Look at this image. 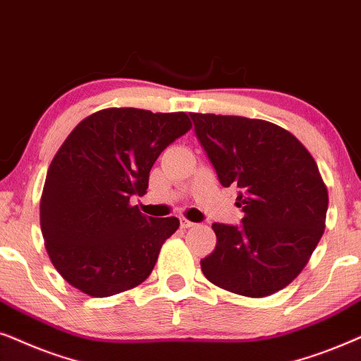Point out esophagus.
Listing matches in <instances>:
<instances>
[{"label":"esophagus","mask_w":361,"mask_h":361,"mask_svg":"<svg viewBox=\"0 0 361 361\" xmlns=\"http://www.w3.org/2000/svg\"><path fill=\"white\" fill-rule=\"evenodd\" d=\"M180 226H181V228H183V229H186V228H193L195 223H193V221L186 219V218H183V216H181V218H180Z\"/></svg>","instance_id":"obj_1"}]
</instances>
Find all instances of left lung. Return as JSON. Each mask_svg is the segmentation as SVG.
<instances>
[{"label":"left lung","mask_w":361,"mask_h":361,"mask_svg":"<svg viewBox=\"0 0 361 361\" xmlns=\"http://www.w3.org/2000/svg\"><path fill=\"white\" fill-rule=\"evenodd\" d=\"M219 183L239 188V226L213 224L201 271L214 286L266 297L299 276L325 229L329 193L309 150L286 128L236 115L190 114Z\"/></svg>","instance_id":"1"}]
</instances>
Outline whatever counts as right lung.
I'll return each mask as SVG.
<instances>
[{
  "instance_id": "add662e5",
  "label": "right lung",
  "mask_w": 361,
  "mask_h": 361,
  "mask_svg": "<svg viewBox=\"0 0 361 361\" xmlns=\"http://www.w3.org/2000/svg\"><path fill=\"white\" fill-rule=\"evenodd\" d=\"M185 112L105 109L69 133L47 170L41 231L57 272L84 294L110 297L150 276L178 218L130 206L143 196L160 153L185 135Z\"/></svg>"
}]
</instances>
